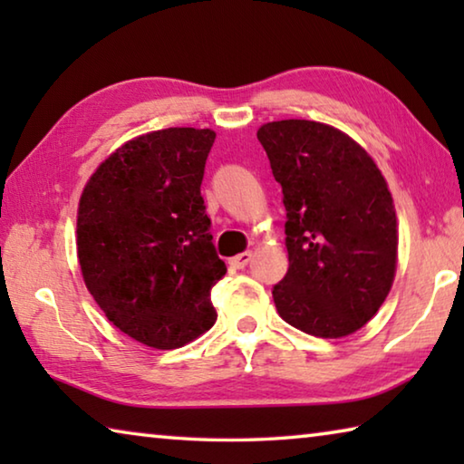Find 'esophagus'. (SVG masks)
Returning a JSON list of instances; mask_svg holds the SVG:
<instances>
[{"instance_id": "esophagus-1", "label": "esophagus", "mask_w": 464, "mask_h": 464, "mask_svg": "<svg viewBox=\"0 0 464 464\" xmlns=\"http://www.w3.org/2000/svg\"><path fill=\"white\" fill-rule=\"evenodd\" d=\"M249 262H251V251H243V254L229 257V266L233 270H243Z\"/></svg>"}]
</instances>
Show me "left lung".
I'll use <instances>...</instances> for the list:
<instances>
[{
    "label": "left lung",
    "mask_w": 464,
    "mask_h": 464,
    "mask_svg": "<svg viewBox=\"0 0 464 464\" xmlns=\"http://www.w3.org/2000/svg\"><path fill=\"white\" fill-rule=\"evenodd\" d=\"M257 139L286 208L288 272L272 290L280 317L329 340L358 332L397 272L387 179L362 145L325 122H266Z\"/></svg>",
    "instance_id": "left-lung-1"
}]
</instances>
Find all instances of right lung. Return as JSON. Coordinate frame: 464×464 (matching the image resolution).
I'll return each instance as SVG.
<instances>
[{
	"mask_svg": "<svg viewBox=\"0 0 464 464\" xmlns=\"http://www.w3.org/2000/svg\"><path fill=\"white\" fill-rule=\"evenodd\" d=\"M217 132L174 127L127 140L85 184L77 260L108 321L155 350H176L217 321L225 276L200 184Z\"/></svg>",
	"mask_w": 464,
	"mask_h": 464,
	"instance_id": "obj_1",
	"label": "right lung"
}]
</instances>
